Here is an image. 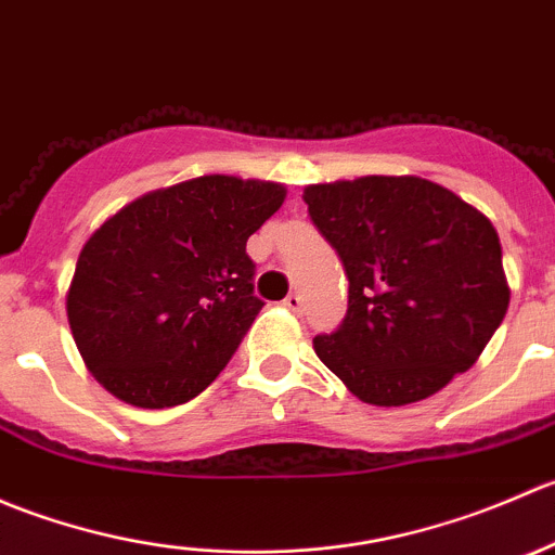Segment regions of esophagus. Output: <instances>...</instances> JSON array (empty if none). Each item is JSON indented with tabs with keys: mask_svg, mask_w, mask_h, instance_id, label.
Segmentation results:
<instances>
[{
	"mask_svg": "<svg viewBox=\"0 0 555 555\" xmlns=\"http://www.w3.org/2000/svg\"><path fill=\"white\" fill-rule=\"evenodd\" d=\"M284 309L293 313H304V298H300V295H287V298H284Z\"/></svg>",
	"mask_w": 555,
	"mask_h": 555,
	"instance_id": "1",
	"label": "esophagus"
}]
</instances>
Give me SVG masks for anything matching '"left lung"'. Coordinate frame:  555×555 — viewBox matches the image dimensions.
Here are the masks:
<instances>
[{
  "label": "left lung",
  "mask_w": 555,
  "mask_h": 555,
  "mask_svg": "<svg viewBox=\"0 0 555 555\" xmlns=\"http://www.w3.org/2000/svg\"><path fill=\"white\" fill-rule=\"evenodd\" d=\"M304 201L349 279V311L313 351L351 395L408 405L475 365L511 304L489 217L422 177L309 184Z\"/></svg>",
  "instance_id": "8db88e82"
}]
</instances>
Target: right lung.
I'll list each match as a JSON object with an SVG mask.
<instances>
[{
	"label": "right lung",
	"instance_id": "right-lung-1",
	"mask_svg": "<svg viewBox=\"0 0 555 555\" xmlns=\"http://www.w3.org/2000/svg\"><path fill=\"white\" fill-rule=\"evenodd\" d=\"M284 195V184L209 173L131 201L88 238L66 317L106 391L171 408L220 376L262 309L246 238Z\"/></svg>",
	"mask_w": 555,
	"mask_h": 555
}]
</instances>
